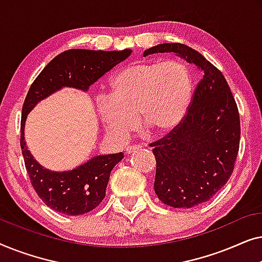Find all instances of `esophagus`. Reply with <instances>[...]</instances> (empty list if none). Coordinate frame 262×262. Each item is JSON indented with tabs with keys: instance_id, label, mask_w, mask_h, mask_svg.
Returning a JSON list of instances; mask_svg holds the SVG:
<instances>
[{
	"instance_id": "1",
	"label": "esophagus",
	"mask_w": 262,
	"mask_h": 262,
	"mask_svg": "<svg viewBox=\"0 0 262 262\" xmlns=\"http://www.w3.org/2000/svg\"><path fill=\"white\" fill-rule=\"evenodd\" d=\"M139 148H141V146H139V145H130V146H127L125 151H126V154H131V152L136 151V150H138Z\"/></svg>"
}]
</instances>
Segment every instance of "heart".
<instances>
[{"label":"heart","instance_id":"1","mask_svg":"<svg viewBox=\"0 0 262 262\" xmlns=\"http://www.w3.org/2000/svg\"><path fill=\"white\" fill-rule=\"evenodd\" d=\"M192 76L178 60L143 62L120 70L111 81L110 98L96 102L98 116L118 141H124L139 124L155 135H166L187 113Z\"/></svg>","mask_w":262,"mask_h":262}]
</instances>
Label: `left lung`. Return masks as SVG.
Instances as JSON below:
<instances>
[{
    "label": "left lung",
    "instance_id": "obj_1",
    "mask_svg": "<svg viewBox=\"0 0 262 262\" xmlns=\"http://www.w3.org/2000/svg\"><path fill=\"white\" fill-rule=\"evenodd\" d=\"M159 52H174L203 74L184 120L150 144L159 199L171 207L189 209L210 200L230 179L241 137L239 113L222 71L202 53L169 42L148 49L144 57Z\"/></svg>",
    "mask_w": 262,
    "mask_h": 262
}]
</instances>
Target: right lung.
I'll use <instances>...</instances> for the list:
<instances>
[{
    "mask_svg": "<svg viewBox=\"0 0 262 262\" xmlns=\"http://www.w3.org/2000/svg\"><path fill=\"white\" fill-rule=\"evenodd\" d=\"M131 50L93 51L71 49L56 56L31 84L21 114L20 145L25 167L39 198L57 212L80 216L94 210L106 195L111 171L123 160L124 154L95 156L69 171H51L41 167L27 150L24 137L27 114L40 100L62 87L87 91L103 74L123 62Z\"/></svg>",
    "mask_w": 262,
    "mask_h": 262,
    "instance_id": "right-lung-1",
    "label": "right lung"
}]
</instances>
